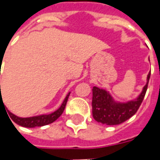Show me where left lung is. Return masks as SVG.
<instances>
[{
	"label": "left lung",
	"instance_id": "8db88e82",
	"mask_svg": "<svg viewBox=\"0 0 160 160\" xmlns=\"http://www.w3.org/2000/svg\"><path fill=\"white\" fill-rule=\"evenodd\" d=\"M151 72L147 77L145 85L140 95L135 99L119 102L116 101L108 91L97 87H92V117L98 122L106 125H118L133 117L143 101L147 92Z\"/></svg>",
	"mask_w": 160,
	"mask_h": 160
}]
</instances>
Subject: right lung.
I'll return each mask as SVG.
<instances>
[{
  "label": "right lung",
  "instance_id": "right-lung-1",
  "mask_svg": "<svg viewBox=\"0 0 160 160\" xmlns=\"http://www.w3.org/2000/svg\"><path fill=\"white\" fill-rule=\"evenodd\" d=\"M1 88V86H0ZM2 94V93H1ZM70 92L67 94L66 98H64L62 104H61L60 106L56 111H54L50 114H43V115H39V116H35V117H30V118H19L16 115L12 114V112H10L8 110H6L8 111V114L9 118H11L15 123H17L19 126H22V127L25 128H35V127H42V126H44V125H48L49 123H52L53 122L59 118L61 115L62 114L63 111L65 109V106H66L67 102H68V97H69ZM2 98H0V103L2 102ZM3 103V101H2Z\"/></svg>",
  "mask_w": 160,
  "mask_h": 160
}]
</instances>
